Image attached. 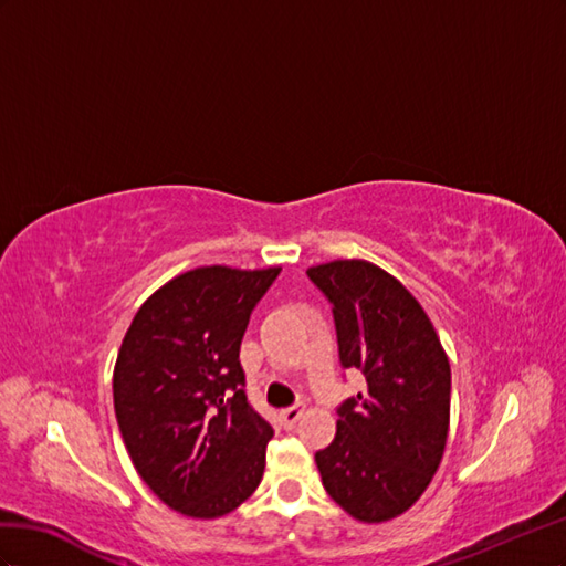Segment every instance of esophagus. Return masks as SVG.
Instances as JSON below:
<instances>
[{
    "label": "esophagus",
    "instance_id": "1",
    "mask_svg": "<svg viewBox=\"0 0 566 566\" xmlns=\"http://www.w3.org/2000/svg\"><path fill=\"white\" fill-rule=\"evenodd\" d=\"M301 417H303V406H292V408H284V410L280 412L282 424H284L286 429H292Z\"/></svg>",
    "mask_w": 566,
    "mask_h": 566
}]
</instances>
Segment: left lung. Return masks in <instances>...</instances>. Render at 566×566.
Wrapping results in <instances>:
<instances>
[{
    "instance_id": "8db88e82",
    "label": "left lung",
    "mask_w": 566,
    "mask_h": 566,
    "mask_svg": "<svg viewBox=\"0 0 566 566\" xmlns=\"http://www.w3.org/2000/svg\"><path fill=\"white\" fill-rule=\"evenodd\" d=\"M332 303L338 358L365 391L338 408L317 450L322 486L363 524L408 512L439 470L450 427V363L429 315L394 274L350 258L308 268Z\"/></svg>"
}]
</instances>
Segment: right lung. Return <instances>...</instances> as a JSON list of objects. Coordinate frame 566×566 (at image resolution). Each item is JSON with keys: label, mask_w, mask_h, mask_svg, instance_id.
Returning <instances> with one entry per match:
<instances>
[{"label": "right lung", "mask_w": 566, "mask_h": 566, "mask_svg": "<svg viewBox=\"0 0 566 566\" xmlns=\"http://www.w3.org/2000/svg\"><path fill=\"white\" fill-rule=\"evenodd\" d=\"M282 268L206 265L142 303L113 367V408L142 481L193 520L230 514L258 489L272 427L239 363L251 311Z\"/></svg>", "instance_id": "1"}]
</instances>
